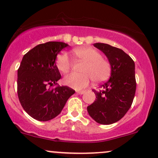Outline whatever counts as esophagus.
<instances>
[{
	"label": "esophagus",
	"mask_w": 158,
	"mask_h": 158,
	"mask_svg": "<svg viewBox=\"0 0 158 158\" xmlns=\"http://www.w3.org/2000/svg\"><path fill=\"white\" fill-rule=\"evenodd\" d=\"M85 91H84V90H81V91H76V93H77V94H83L85 93Z\"/></svg>",
	"instance_id": "obj_1"
}]
</instances>
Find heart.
Masks as SVG:
<instances>
[{"label": "heart", "mask_w": 158, "mask_h": 158, "mask_svg": "<svg viewBox=\"0 0 158 158\" xmlns=\"http://www.w3.org/2000/svg\"><path fill=\"white\" fill-rule=\"evenodd\" d=\"M75 58L84 61L81 72L83 73H70L64 77V83L75 89L87 86L91 78L93 82L102 83L110 77L111 65L108 60L96 49L90 47H81L72 50ZM56 67L62 73H67L72 66V61L66 52L58 54L56 61Z\"/></svg>", "instance_id": "1"}]
</instances>
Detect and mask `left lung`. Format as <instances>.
<instances>
[{
	"instance_id": "8db88e82",
	"label": "left lung",
	"mask_w": 158,
	"mask_h": 158,
	"mask_svg": "<svg viewBox=\"0 0 158 158\" xmlns=\"http://www.w3.org/2000/svg\"><path fill=\"white\" fill-rule=\"evenodd\" d=\"M94 46L107 56L111 74L110 79L100 85L101 89H93L97 99L87 110L97 123L110 124L120 120L132 106L136 89L135 63L119 48L104 43Z\"/></svg>"
}]
</instances>
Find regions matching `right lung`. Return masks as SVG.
Listing matches in <instances>:
<instances>
[{
    "instance_id": "add662e5",
    "label": "right lung",
    "mask_w": 158,
    "mask_h": 158,
    "mask_svg": "<svg viewBox=\"0 0 158 158\" xmlns=\"http://www.w3.org/2000/svg\"><path fill=\"white\" fill-rule=\"evenodd\" d=\"M68 44L48 42L38 44L25 54L17 70V95L25 111L38 121H49L61 112L75 91L57 85L61 74L56 64V56Z\"/></svg>"
}]
</instances>
